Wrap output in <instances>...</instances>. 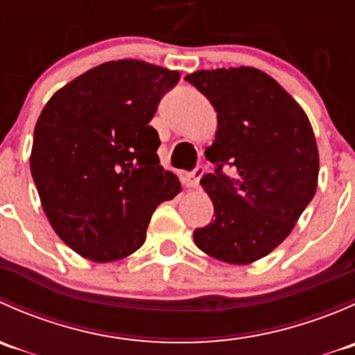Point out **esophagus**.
I'll use <instances>...</instances> for the list:
<instances>
[{
  "label": "esophagus",
  "mask_w": 355,
  "mask_h": 355,
  "mask_svg": "<svg viewBox=\"0 0 355 355\" xmlns=\"http://www.w3.org/2000/svg\"><path fill=\"white\" fill-rule=\"evenodd\" d=\"M204 175V166H196L194 170L191 171V173L187 175V178H185V185H187V187H191V189H198L199 187V180H200V177H202Z\"/></svg>",
  "instance_id": "34e87169"
}]
</instances>
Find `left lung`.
Returning <instances> with one entry per match:
<instances>
[{"instance_id": "left-lung-1", "label": "left lung", "mask_w": 355, "mask_h": 355, "mask_svg": "<svg viewBox=\"0 0 355 355\" xmlns=\"http://www.w3.org/2000/svg\"><path fill=\"white\" fill-rule=\"evenodd\" d=\"M185 80L218 113L200 178L214 220L194 230L200 250L230 264L268 256L316 194L320 156L302 108L275 78L250 67L199 70Z\"/></svg>"}]
</instances>
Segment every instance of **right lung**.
I'll return each mask as SVG.
<instances>
[{
	"label": "right lung",
	"mask_w": 355,
	"mask_h": 355,
	"mask_svg": "<svg viewBox=\"0 0 355 355\" xmlns=\"http://www.w3.org/2000/svg\"><path fill=\"white\" fill-rule=\"evenodd\" d=\"M180 73L139 60L85 71L60 89L34 130L31 171L65 244L96 263L135 252L153 213L182 191L159 164L149 121Z\"/></svg>",
	"instance_id": "obj_1"
}]
</instances>
